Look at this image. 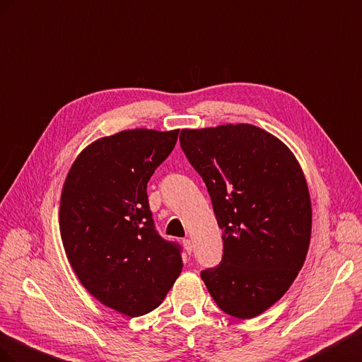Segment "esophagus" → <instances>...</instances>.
<instances>
[{
	"label": "esophagus",
	"mask_w": 362,
	"mask_h": 362,
	"mask_svg": "<svg viewBox=\"0 0 362 362\" xmlns=\"http://www.w3.org/2000/svg\"><path fill=\"white\" fill-rule=\"evenodd\" d=\"M182 243H183V247H185V250H187V253L191 255V252H192V243H191V240H183Z\"/></svg>",
	"instance_id": "esophagus-1"
}]
</instances>
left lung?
<instances>
[{
  "label": "left lung",
  "instance_id": "left-lung-1",
  "mask_svg": "<svg viewBox=\"0 0 362 362\" xmlns=\"http://www.w3.org/2000/svg\"><path fill=\"white\" fill-rule=\"evenodd\" d=\"M223 232L221 262L200 273L221 311L252 318L274 305L303 267L311 200L284 142L252 124L180 132Z\"/></svg>",
  "mask_w": 362,
  "mask_h": 362
}]
</instances>
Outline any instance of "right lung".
I'll list each match as a JSON object with an SVG mask.
<instances>
[{
  "label": "right lung",
  "instance_id": "add662e5",
  "mask_svg": "<svg viewBox=\"0 0 362 362\" xmlns=\"http://www.w3.org/2000/svg\"><path fill=\"white\" fill-rule=\"evenodd\" d=\"M179 130L135 129L95 141L72 165L60 233L72 270L97 300L129 317L156 309L182 272V247L159 235L147 183Z\"/></svg>",
  "mask_w": 362,
  "mask_h": 362
}]
</instances>
